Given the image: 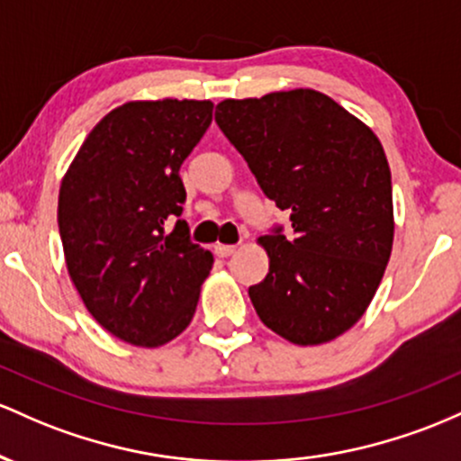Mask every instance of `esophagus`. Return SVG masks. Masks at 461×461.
<instances>
[{
	"label": "esophagus",
	"instance_id": "34e87169",
	"mask_svg": "<svg viewBox=\"0 0 461 461\" xmlns=\"http://www.w3.org/2000/svg\"><path fill=\"white\" fill-rule=\"evenodd\" d=\"M235 250H237V246H224V244H217L215 246V255L221 257V258L235 255Z\"/></svg>",
	"mask_w": 461,
	"mask_h": 461
}]
</instances>
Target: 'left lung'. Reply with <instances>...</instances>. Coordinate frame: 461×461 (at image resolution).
Here are the masks:
<instances>
[{
  "instance_id": "1",
  "label": "left lung",
  "mask_w": 461,
  "mask_h": 461,
  "mask_svg": "<svg viewBox=\"0 0 461 461\" xmlns=\"http://www.w3.org/2000/svg\"><path fill=\"white\" fill-rule=\"evenodd\" d=\"M215 122L287 211L294 235L276 226L258 244L270 272L248 289L258 318L298 346L324 344L368 309L394 241L392 174L366 123L313 89L224 100Z\"/></svg>"
}]
</instances>
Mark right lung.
Instances as JSON below:
<instances>
[{
    "label": "right lung",
    "mask_w": 461,
    "mask_h": 461,
    "mask_svg": "<svg viewBox=\"0 0 461 461\" xmlns=\"http://www.w3.org/2000/svg\"><path fill=\"white\" fill-rule=\"evenodd\" d=\"M213 119L209 100L128 102L77 149L59 194L67 270L89 313L134 346L167 344L198 307L213 255L189 237L180 165Z\"/></svg>",
    "instance_id": "right-lung-1"
}]
</instances>
